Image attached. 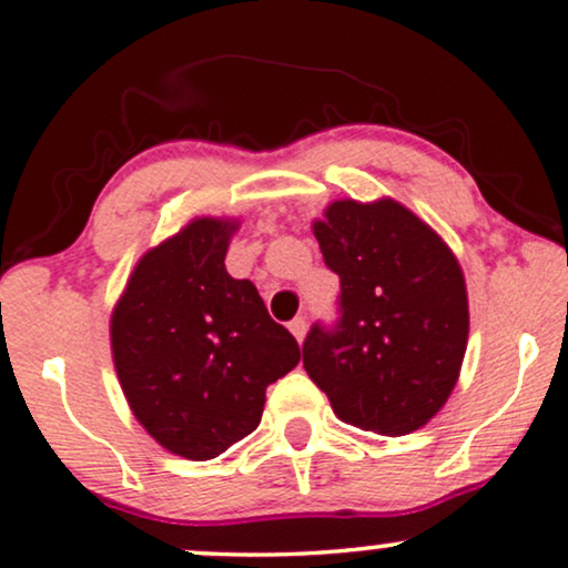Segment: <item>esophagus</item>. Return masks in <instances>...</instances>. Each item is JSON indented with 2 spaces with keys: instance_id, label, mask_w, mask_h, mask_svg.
<instances>
[{
  "instance_id": "esophagus-1",
  "label": "esophagus",
  "mask_w": 568,
  "mask_h": 568,
  "mask_svg": "<svg viewBox=\"0 0 568 568\" xmlns=\"http://www.w3.org/2000/svg\"><path fill=\"white\" fill-rule=\"evenodd\" d=\"M290 332L295 334L297 342H303V339H305V332H307V321H305L303 316L292 318V321H290Z\"/></svg>"
}]
</instances>
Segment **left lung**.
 I'll return each mask as SVG.
<instances>
[{
    "instance_id": "obj_1",
    "label": "left lung",
    "mask_w": 568,
    "mask_h": 568,
    "mask_svg": "<svg viewBox=\"0 0 568 568\" xmlns=\"http://www.w3.org/2000/svg\"><path fill=\"white\" fill-rule=\"evenodd\" d=\"M339 276V318L313 324L303 366L345 424L384 437L437 416L468 342L464 271L432 226L400 202L337 200L313 223Z\"/></svg>"
}]
</instances>
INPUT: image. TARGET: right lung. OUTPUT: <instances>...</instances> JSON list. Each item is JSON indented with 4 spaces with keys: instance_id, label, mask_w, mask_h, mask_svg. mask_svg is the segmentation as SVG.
I'll list each match as a JSON object with an SVG mask.
<instances>
[{
    "instance_id": "1",
    "label": "right lung",
    "mask_w": 568,
    "mask_h": 568,
    "mask_svg": "<svg viewBox=\"0 0 568 568\" xmlns=\"http://www.w3.org/2000/svg\"><path fill=\"white\" fill-rule=\"evenodd\" d=\"M240 221L194 219L144 252L129 276L110 345L136 422L165 450L210 460L257 429L268 384L300 363V345L265 311L226 250Z\"/></svg>"
}]
</instances>
